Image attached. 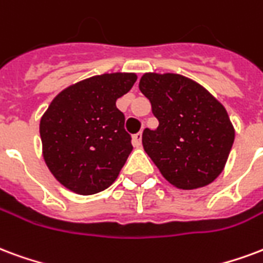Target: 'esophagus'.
<instances>
[{"mask_svg":"<svg viewBox=\"0 0 263 263\" xmlns=\"http://www.w3.org/2000/svg\"><path fill=\"white\" fill-rule=\"evenodd\" d=\"M132 143H134V146L139 147L142 145V132H138V134H135L134 135V138H132Z\"/></svg>","mask_w":263,"mask_h":263,"instance_id":"esophagus-1","label":"esophagus"}]
</instances>
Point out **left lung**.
I'll return each instance as SVG.
<instances>
[{
  "label": "left lung",
  "mask_w": 263,
  "mask_h": 263,
  "mask_svg": "<svg viewBox=\"0 0 263 263\" xmlns=\"http://www.w3.org/2000/svg\"><path fill=\"white\" fill-rule=\"evenodd\" d=\"M139 89L159 120L146 128L142 145L171 185L196 190L220 176L234 142L235 131L224 106L190 78L147 72Z\"/></svg>",
  "instance_id": "8db88e82"
}]
</instances>
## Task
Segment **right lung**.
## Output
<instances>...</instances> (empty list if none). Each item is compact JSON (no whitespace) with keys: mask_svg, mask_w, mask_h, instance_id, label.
Masks as SVG:
<instances>
[{"mask_svg":"<svg viewBox=\"0 0 263 263\" xmlns=\"http://www.w3.org/2000/svg\"><path fill=\"white\" fill-rule=\"evenodd\" d=\"M135 82L132 72L87 78L58 93L43 114V157L69 191L93 195L117 180L132 145L116 102Z\"/></svg>","mask_w":263,"mask_h":263,"instance_id":"1","label":"right lung"}]
</instances>
